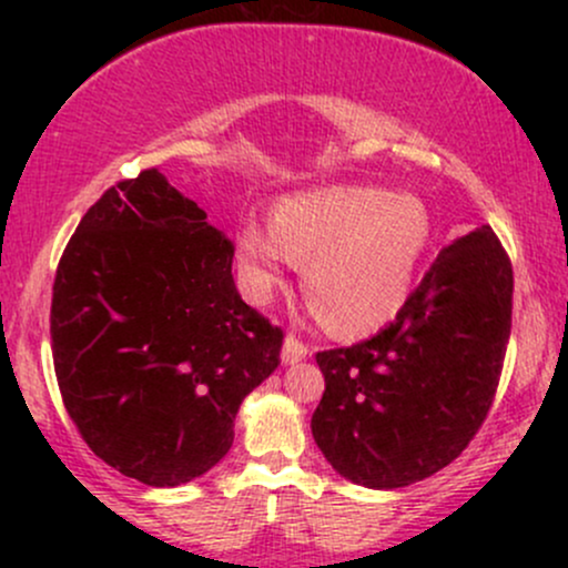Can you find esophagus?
Returning <instances> with one entry per match:
<instances>
[{"label": "esophagus", "instance_id": "1", "mask_svg": "<svg viewBox=\"0 0 568 568\" xmlns=\"http://www.w3.org/2000/svg\"><path fill=\"white\" fill-rule=\"evenodd\" d=\"M306 355H310V347H306L302 338H298L296 334L285 336V342H283V363H288V366H293V363L304 361Z\"/></svg>", "mask_w": 568, "mask_h": 568}]
</instances>
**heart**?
<instances>
[{"instance_id": "1", "label": "heart", "mask_w": 568, "mask_h": 568, "mask_svg": "<svg viewBox=\"0 0 568 568\" xmlns=\"http://www.w3.org/2000/svg\"><path fill=\"white\" fill-rule=\"evenodd\" d=\"M429 240L433 216L414 194L328 186L280 200L272 230L245 224L237 262L256 302L283 283L285 264L306 266V293L323 323L366 334L406 304Z\"/></svg>"}]
</instances>
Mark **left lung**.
Here are the masks:
<instances>
[{
	"instance_id": "8db88e82",
	"label": "left lung",
	"mask_w": 568,
	"mask_h": 568,
	"mask_svg": "<svg viewBox=\"0 0 568 568\" xmlns=\"http://www.w3.org/2000/svg\"><path fill=\"white\" fill-rule=\"evenodd\" d=\"M513 325V264L491 226L443 247L395 321L317 352L312 435L338 475L400 488L467 448L497 395Z\"/></svg>"
}]
</instances>
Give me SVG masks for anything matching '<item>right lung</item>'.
Instances as JSON below:
<instances>
[{
	"instance_id": "right-lung-1",
	"label": "right lung",
	"mask_w": 568,
	"mask_h": 568,
	"mask_svg": "<svg viewBox=\"0 0 568 568\" xmlns=\"http://www.w3.org/2000/svg\"><path fill=\"white\" fill-rule=\"evenodd\" d=\"M234 243L158 168L84 213L55 270L58 389L98 459L179 486L230 452L243 397L280 366L283 328L240 298Z\"/></svg>"
}]
</instances>
